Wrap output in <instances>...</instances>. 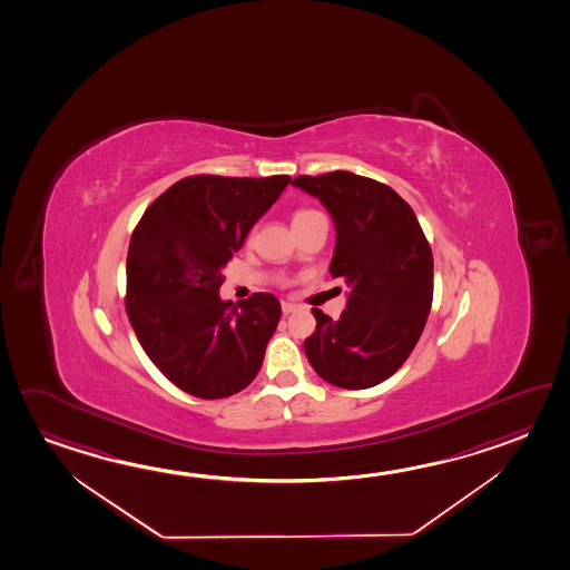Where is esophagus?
<instances>
[{
  "mask_svg": "<svg viewBox=\"0 0 570 570\" xmlns=\"http://www.w3.org/2000/svg\"><path fill=\"white\" fill-rule=\"evenodd\" d=\"M281 309L285 315H289V313H295V311L299 309V305H295V303H289V301H283L281 303Z\"/></svg>",
  "mask_w": 570,
  "mask_h": 570,
  "instance_id": "obj_1",
  "label": "esophagus"
}]
</instances>
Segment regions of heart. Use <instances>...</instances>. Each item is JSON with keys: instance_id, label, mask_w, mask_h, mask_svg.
Here are the masks:
<instances>
[{"instance_id": "1", "label": "heart", "mask_w": 570, "mask_h": 570, "mask_svg": "<svg viewBox=\"0 0 570 570\" xmlns=\"http://www.w3.org/2000/svg\"><path fill=\"white\" fill-rule=\"evenodd\" d=\"M315 215H318V212H315V209H299V212H295V215H293V225H297V223L307 222V219H311V217H315ZM252 235H249V239H252Z\"/></svg>"}]
</instances>
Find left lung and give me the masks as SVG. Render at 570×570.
Listing matches in <instances>:
<instances>
[{"mask_svg":"<svg viewBox=\"0 0 570 570\" xmlns=\"http://www.w3.org/2000/svg\"><path fill=\"white\" fill-rule=\"evenodd\" d=\"M293 185L317 197L335 222L331 275L347 283L337 321L313 309L317 328L305 355L341 389L379 385L405 363L433 303V253L411 205L389 185L351 171L299 175Z\"/></svg>","mask_w":570,"mask_h":570,"instance_id":"1","label":"left lung"}]
</instances>
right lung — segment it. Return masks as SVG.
Wrapping results in <instances>:
<instances>
[{"label": "right lung", "mask_w": 570, "mask_h": 570, "mask_svg": "<svg viewBox=\"0 0 570 570\" xmlns=\"http://www.w3.org/2000/svg\"><path fill=\"white\" fill-rule=\"evenodd\" d=\"M289 175H194L159 195L127 252L126 311L147 357L199 399L243 391L259 373L279 301H222L223 267L289 185Z\"/></svg>", "instance_id": "obj_1"}]
</instances>
